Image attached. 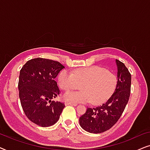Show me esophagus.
I'll return each mask as SVG.
<instances>
[{
	"mask_svg": "<svg viewBox=\"0 0 150 150\" xmlns=\"http://www.w3.org/2000/svg\"><path fill=\"white\" fill-rule=\"evenodd\" d=\"M65 106H67V105H72V106H77V105H78L77 104H76V103H72V102H65Z\"/></svg>",
	"mask_w": 150,
	"mask_h": 150,
	"instance_id": "1",
	"label": "esophagus"
}]
</instances>
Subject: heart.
Wrapping results in <instances>:
<instances>
[{
	"label": "heart",
	"instance_id": "heart-1",
	"mask_svg": "<svg viewBox=\"0 0 150 150\" xmlns=\"http://www.w3.org/2000/svg\"><path fill=\"white\" fill-rule=\"evenodd\" d=\"M59 87L64 91L76 89L81 85V91H68L62 96L63 100L72 103L100 104L109 99L115 91L118 77L104 67L94 65L75 69H63L58 76Z\"/></svg>",
	"mask_w": 150,
	"mask_h": 150
}]
</instances>
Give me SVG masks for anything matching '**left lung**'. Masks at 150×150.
I'll list each match as a JSON object with an SVG mask.
<instances>
[{
    "instance_id": "left-lung-1",
    "label": "left lung",
    "mask_w": 150,
    "mask_h": 150,
    "mask_svg": "<svg viewBox=\"0 0 150 150\" xmlns=\"http://www.w3.org/2000/svg\"><path fill=\"white\" fill-rule=\"evenodd\" d=\"M118 85L107 102L96 108H87L79 118L82 128L91 133L104 132L112 128L120 118L130 94L131 74L125 65L116 59Z\"/></svg>"
}]
</instances>
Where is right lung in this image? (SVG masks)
Returning a JSON list of instances; mask_svg holds the SVG:
<instances>
[{"mask_svg": "<svg viewBox=\"0 0 150 150\" xmlns=\"http://www.w3.org/2000/svg\"><path fill=\"white\" fill-rule=\"evenodd\" d=\"M58 61L43 58L28 61L20 71L18 89L20 103L30 121L42 127L59 120L64 103L52 101L60 93L55 79L64 68Z\"/></svg>", "mask_w": 150, "mask_h": 150, "instance_id": "add662e5", "label": "right lung"}]
</instances>
